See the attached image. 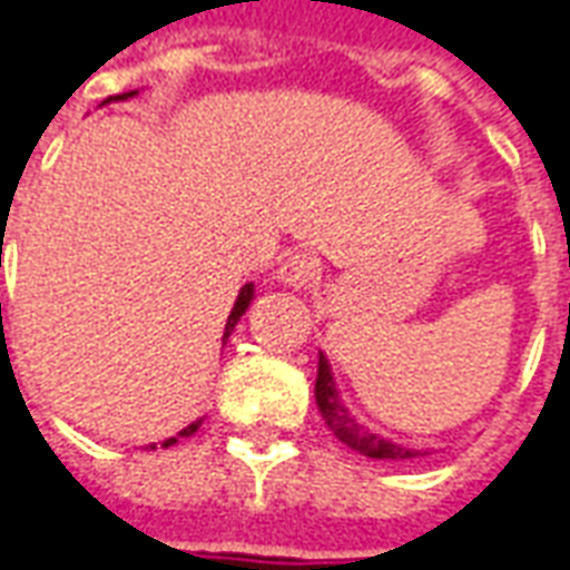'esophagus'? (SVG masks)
<instances>
[{"label":"esophagus","mask_w":570,"mask_h":570,"mask_svg":"<svg viewBox=\"0 0 570 570\" xmlns=\"http://www.w3.org/2000/svg\"><path fill=\"white\" fill-rule=\"evenodd\" d=\"M317 259L311 256V253H293V256H286L281 262V281L289 286H296V289H308V286L317 284Z\"/></svg>","instance_id":"34e87169"}]
</instances>
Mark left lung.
<instances>
[{"label":"left lung","instance_id":"8db88e82","mask_svg":"<svg viewBox=\"0 0 570 570\" xmlns=\"http://www.w3.org/2000/svg\"><path fill=\"white\" fill-rule=\"evenodd\" d=\"M314 400H317V409H321L326 428L333 430L335 440L345 442L347 449L366 454V458H379V461H412V458H424V452H415V449H403L396 442L384 440L379 433H372L370 428H363L357 421L347 415V409L342 406V400L335 394L333 372H330V363L321 354L317 360V382H314Z\"/></svg>","mask_w":570,"mask_h":570}]
</instances>
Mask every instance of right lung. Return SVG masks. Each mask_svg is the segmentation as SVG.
I'll return each instance as SVG.
<instances>
[{
    "instance_id": "right-lung-1",
    "label": "right lung",
    "mask_w": 570,
    "mask_h": 570,
    "mask_svg": "<svg viewBox=\"0 0 570 570\" xmlns=\"http://www.w3.org/2000/svg\"><path fill=\"white\" fill-rule=\"evenodd\" d=\"M130 94H134V91H130ZM249 298H253V284H247V286H244V289H240V293H237V302H235V308H232V314H228V323H225V335H223V338H228V335H232V330H235V323L240 321V314L247 311ZM198 428H200V421H195V424H188V428L179 430L176 436H170V440H164V445H174V442L179 440V436H191V433H195V430H198ZM149 449H155V445H149Z\"/></svg>"
}]
</instances>
